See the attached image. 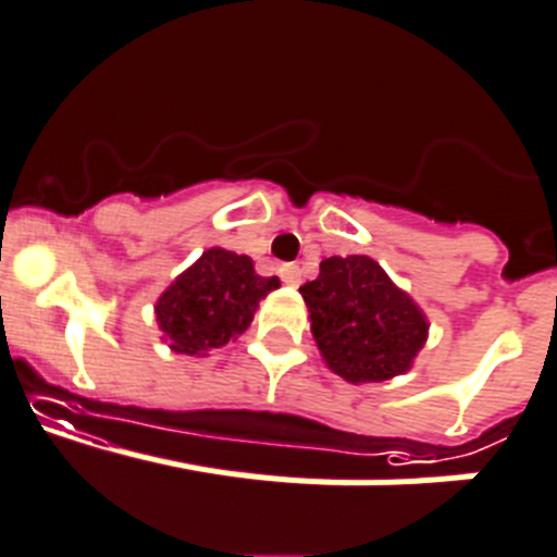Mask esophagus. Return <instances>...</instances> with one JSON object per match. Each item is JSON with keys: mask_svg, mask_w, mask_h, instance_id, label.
I'll return each mask as SVG.
<instances>
[{"mask_svg": "<svg viewBox=\"0 0 557 557\" xmlns=\"http://www.w3.org/2000/svg\"><path fill=\"white\" fill-rule=\"evenodd\" d=\"M278 275H282V282L287 284V287H298L300 284V268L298 264H282V268H278Z\"/></svg>", "mask_w": 557, "mask_h": 557, "instance_id": "esophagus-1", "label": "esophagus"}]
</instances>
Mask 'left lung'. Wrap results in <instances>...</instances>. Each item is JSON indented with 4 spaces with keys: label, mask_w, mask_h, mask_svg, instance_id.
<instances>
[{
    "label": "left lung",
    "mask_w": 557,
    "mask_h": 557,
    "mask_svg": "<svg viewBox=\"0 0 557 557\" xmlns=\"http://www.w3.org/2000/svg\"><path fill=\"white\" fill-rule=\"evenodd\" d=\"M311 333L327 369L347 383H383L405 374L426 342L429 322L372 257H331L300 287Z\"/></svg>",
    "instance_id": "left-lung-1"
}]
</instances>
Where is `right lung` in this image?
<instances>
[{
    "mask_svg": "<svg viewBox=\"0 0 557 557\" xmlns=\"http://www.w3.org/2000/svg\"><path fill=\"white\" fill-rule=\"evenodd\" d=\"M278 284L275 275H257L246 253L208 248L158 298L156 320L163 342L183 355L224 347L251 325L259 300Z\"/></svg>",
    "mask_w": 557,
    "mask_h": 557,
    "instance_id": "right-lung-1",
    "label": "right lung"
}]
</instances>
